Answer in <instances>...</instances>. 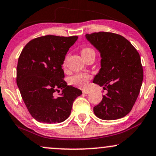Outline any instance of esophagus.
<instances>
[{
    "instance_id": "34e87169",
    "label": "esophagus",
    "mask_w": 156,
    "mask_h": 156,
    "mask_svg": "<svg viewBox=\"0 0 156 156\" xmlns=\"http://www.w3.org/2000/svg\"><path fill=\"white\" fill-rule=\"evenodd\" d=\"M82 92H83V94H88V93H89V91L87 90V89H83Z\"/></svg>"
}]
</instances>
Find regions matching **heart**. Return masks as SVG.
Listing matches in <instances>:
<instances>
[{
    "instance_id": "obj_1",
    "label": "heart",
    "mask_w": 156,
    "mask_h": 156,
    "mask_svg": "<svg viewBox=\"0 0 156 156\" xmlns=\"http://www.w3.org/2000/svg\"><path fill=\"white\" fill-rule=\"evenodd\" d=\"M92 51H94L92 49H91V48H83L81 51V55H83L87 54V53ZM90 75L87 74V73H79V74H77L71 78V83L78 86V87H81V88H85L87 86V84H88V82L90 80Z\"/></svg>"
}]
</instances>
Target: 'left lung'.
Segmentation results:
<instances>
[{
  "mask_svg": "<svg viewBox=\"0 0 156 156\" xmlns=\"http://www.w3.org/2000/svg\"><path fill=\"white\" fill-rule=\"evenodd\" d=\"M85 37L101 54V69L93 83L107 90L93 108L94 114L103 120L124 117L133 108L142 84L140 55L128 39L117 34L98 32Z\"/></svg>",
  "mask_w": 156,
  "mask_h": 156,
  "instance_id": "8db88e82",
  "label": "left lung"
}]
</instances>
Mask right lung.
<instances>
[{
  "label": "right lung",
  "instance_id": "obj_1",
  "mask_svg": "<svg viewBox=\"0 0 156 156\" xmlns=\"http://www.w3.org/2000/svg\"><path fill=\"white\" fill-rule=\"evenodd\" d=\"M77 36L47 35L32 39L25 46L17 67V84L28 112L37 121L62 122L69 117L73 103L81 90L67 86L62 64ZM62 93L57 98L53 94Z\"/></svg>",
  "mask_w": 156,
  "mask_h": 156
}]
</instances>
